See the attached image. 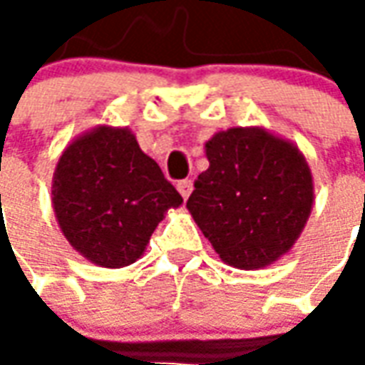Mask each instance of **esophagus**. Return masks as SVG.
<instances>
[{
    "label": "esophagus",
    "mask_w": 365,
    "mask_h": 365,
    "mask_svg": "<svg viewBox=\"0 0 365 365\" xmlns=\"http://www.w3.org/2000/svg\"><path fill=\"white\" fill-rule=\"evenodd\" d=\"M178 191L182 193L183 199H187L191 195V191H193V182H191V180H182V182H178Z\"/></svg>",
    "instance_id": "1"
}]
</instances>
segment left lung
Instances as JSON below:
<instances>
[{
    "instance_id": "8db88e82",
    "label": "left lung",
    "mask_w": 365,
    "mask_h": 365,
    "mask_svg": "<svg viewBox=\"0 0 365 365\" xmlns=\"http://www.w3.org/2000/svg\"><path fill=\"white\" fill-rule=\"evenodd\" d=\"M209 168L187 211L225 264L260 269L289 252L314 201L311 168L297 144L264 127H232L205 143Z\"/></svg>"
}]
</instances>
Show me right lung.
<instances>
[{"instance_id": "1", "label": "right lung", "mask_w": 365, "mask_h": 365, "mask_svg": "<svg viewBox=\"0 0 365 365\" xmlns=\"http://www.w3.org/2000/svg\"><path fill=\"white\" fill-rule=\"evenodd\" d=\"M183 203L128 127L97 125L62 150L52 209L76 252L101 268L135 264L170 209Z\"/></svg>"}]
</instances>
